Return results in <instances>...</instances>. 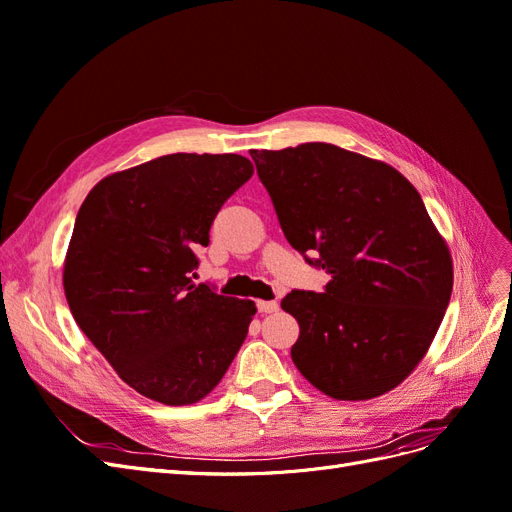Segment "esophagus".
<instances>
[{
    "mask_svg": "<svg viewBox=\"0 0 512 512\" xmlns=\"http://www.w3.org/2000/svg\"><path fill=\"white\" fill-rule=\"evenodd\" d=\"M256 307L260 314H273L280 309V305H277V301H256Z\"/></svg>",
    "mask_w": 512,
    "mask_h": 512,
    "instance_id": "esophagus-1",
    "label": "esophagus"
}]
</instances>
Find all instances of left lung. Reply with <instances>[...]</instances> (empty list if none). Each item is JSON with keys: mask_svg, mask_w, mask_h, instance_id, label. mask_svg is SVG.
Instances as JSON below:
<instances>
[{"mask_svg": "<svg viewBox=\"0 0 512 512\" xmlns=\"http://www.w3.org/2000/svg\"><path fill=\"white\" fill-rule=\"evenodd\" d=\"M288 243L327 269L324 292L292 290L290 354L333 399L389 393L423 361L453 292V258L414 185L329 143L252 149Z\"/></svg>", "mask_w": 512, "mask_h": 512, "instance_id": "left-lung-1", "label": "left lung"}]
</instances>
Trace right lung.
<instances>
[{"label":"right lung","instance_id":"1","mask_svg":"<svg viewBox=\"0 0 512 512\" xmlns=\"http://www.w3.org/2000/svg\"><path fill=\"white\" fill-rule=\"evenodd\" d=\"M254 175L237 153H170L94 185L76 215L64 292L87 339L136 393L166 406L205 399L256 314L192 284L196 250Z\"/></svg>","mask_w":512,"mask_h":512}]
</instances>
